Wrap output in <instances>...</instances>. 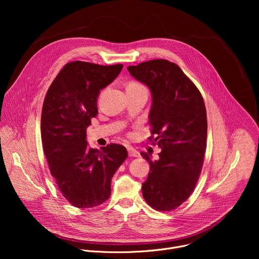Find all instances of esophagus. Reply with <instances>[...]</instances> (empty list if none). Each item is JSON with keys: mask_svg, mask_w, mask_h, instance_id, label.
Instances as JSON below:
<instances>
[{"mask_svg": "<svg viewBox=\"0 0 259 259\" xmlns=\"http://www.w3.org/2000/svg\"><path fill=\"white\" fill-rule=\"evenodd\" d=\"M128 155H129V157H134V158L139 157V153H138L136 150L132 149V147H130V149H128Z\"/></svg>", "mask_w": 259, "mask_h": 259, "instance_id": "esophagus-1", "label": "esophagus"}]
</instances>
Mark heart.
<instances>
[{
    "instance_id": "b5f03b06",
    "label": "heart",
    "mask_w": 259,
    "mask_h": 259,
    "mask_svg": "<svg viewBox=\"0 0 259 259\" xmlns=\"http://www.w3.org/2000/svg\"><path fill=\"white\" fill-rule=\"evenodd\" d=\"M128 86H133V87H143L142 85H140V84H138V83H135V82L130 83Z\"/></svg>"
}]
</instances>
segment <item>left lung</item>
Instances as JSON below:
<instances>
[{
  "instance_id": "left-lung-1",
  "label": "left lung",
  "mask_w": 259,
  "mask_h": 259,
  "mask_svg": "<svg viewBox=\"0 0 259 259\" xmlns=\"http://www.w3.org/2000/svg\"><path fill=\"white\" fill-rule=\"evenodd\" d=\"M128 70L151 90L153 135L149 139L162 150L154 162L149 154L140 153L150 164L142 196L154 209L171 211L189 199L202 170L207 138L205 103L196 85L173 62L155 59L130 65Z\"/></svg>"
}]
</instances>
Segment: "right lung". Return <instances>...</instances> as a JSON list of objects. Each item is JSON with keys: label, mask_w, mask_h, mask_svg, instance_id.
Masks as SVG:
<instances>
[{"label": "right lung", "mask_w": 259, "mask_h": 259, "mask_svg": "<svg viewBox=\"0 0 259 259\" xmlns=\"http://www.w3.org/2000/svg\"><path fill=\"white\" fill-rule=\"evenodd\" d=\"M123 64L66 63L44 99L41 134L44 153L62 196L77 208H92L110 196V180L127 159L126 147L88 146L86 130L97 116L100 90L112 83Z\"/></svg>", "instance_id": "right-lung-1"}]
</instances>
